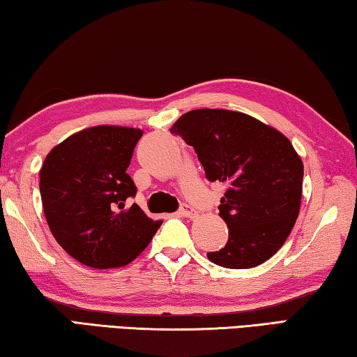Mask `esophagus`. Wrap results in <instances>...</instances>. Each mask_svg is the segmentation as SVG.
Segmentation results:
<instances>
[{
	"label": "esophagus",
	"instance_id": "1",
	"mask_svg": "<svg viewBox=\"0 0 357 357\" xmlns=\"http://www.w3.org/2000/svg\"><path fill=\"white\" fill-rule=\"evenodd\" d=\"M178 213L182 215V217H185V218H195L196 215H197L196 210L192 208L190 204H182V206H180V208H178Z\"/></svg>",
	"mask_w": 357,
	"mask_h": 357
}]
</instances>
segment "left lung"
I'll list each match as a JSON object with an SVG mask.
<instances>
[{"label":"left lung","instance_id":"obj_1","mask_svg":"<svg viewBox=\"0 0 357 357\" xmlns=\"http://www.w3.org/2000/svg\"><path fill=\"white\" fill-rule=\"evenodd\" d=\"M195 149L208 182L227 186L220 217L229 238L207 258L226 268L262 264L282 248L299 217L303 165L289 139L247 114L197 109L171 128Z\"/></svg>","mask_w":357,"mask_h":357}]
</instances>
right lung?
<instances>
[{"mask_svg": "<svg viewBox=\"0 0 357 357\" xmlns=\"http://www.w3.org/2000/svg\"><path fill=\"white\" fill-rule=\"evenodd\" d=\"M142 131L93 126L64 139L45 156L39 172L44 215L55 241L82 264L110 268L130 264L162 221H153L130 197V174Z\"/></svg>", "mask_w": 357, "mask_h": 357, "instance_id": "1", "label": "right lung"}]
</instances>
